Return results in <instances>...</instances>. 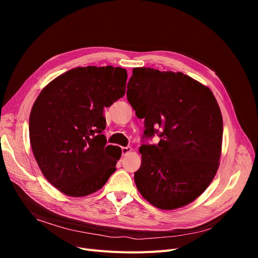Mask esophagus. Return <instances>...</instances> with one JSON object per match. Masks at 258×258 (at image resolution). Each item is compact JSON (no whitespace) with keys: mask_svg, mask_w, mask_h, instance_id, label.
Here are the masks:
<instances>
[{"mask_svg":"<svg viewBox=\"0 0 258 258\" xmlns=\"http://www.w3.org/2000/svg\"><path fill=\"white\" fill-rule=\"evenodd\" d=\"M133 151V148L131 146H125V147H122L121 148V152H122V156H125L127 154H130Z\"/></svg>","mask_w":258,"mask_h":258,"instance_id":"34e87169","label":"esophagus"}]
</instances>
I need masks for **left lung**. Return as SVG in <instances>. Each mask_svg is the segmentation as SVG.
Wrapping results in <instances>:
<instances>
[{"instance_id":"1","label":"left lung","mask_w":258,"mask_h":258,"mask_svg":"<svg viewBox=\"0 0 258 258\" xmlns=\"http://www.w3.org/2000/svg\"><path fill=\"white\" fill-rule=\"evenodd\" d=\"M126 97L140 119L143 138L158 134V144H142L135 183L160 209L183 207L213 180L222 153L223 118L209 88L181 72L135 68Z\"/></svg>"}]
</instances>
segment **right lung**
I'll return each instance as SVG.
<instances>
[{
    "mask_svg": "<svg viewBox=\"0 0 258 258\" xmlns=\"http://www.w3.org/2000/svg\"><path fill=\"white\" fill-rule=\"evenodd\" d=\"M126 78L119 67H78L39 93L29 118L31 148L45 178L62 194L91 195L115 172L121 148L105 145L103 107L123 97Z\"/></svg>",
    "mask_w": 258,
    "mask_h": 258,
    "instance_id": "obj_1",
    "label": "right lung"
}]
</instances>
